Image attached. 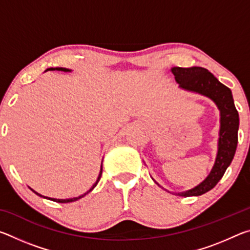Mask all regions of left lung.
Here are the masks:
<instances>
[{"label": "left lung", "instance_id": "8db88e82", "mask_svg": "<svg viewBox=\"0 0 250 250\" xmlns=\"http://www.w3.org/2000/svg\"><path fill=\"white\" fill-rule=\"evenodd\" d=\"M171 71L174 75L176 83L180 84V88L208 97L216 104L221 111L218 151L213 168L208 176L195 188L176 193V195L184 197L198 196L210 191L218 183L234 159L238 142L239 116L229 88L219 83L218 79L207 69L203 67H173Z\"/></svg>", "mask_w": 250, "mask_h": 250}]
</instances>
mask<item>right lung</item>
I'll use <instances>...</instances> for the list:
<instances>
[{"mask_svg": "<svg viewBox=\"0 0 250 250\" xmlns=\"http://www.w3.org/2000/svg\"><path fill=\"white\" fill-rule=\"evenodd\" d=\"M47 70H59V71H71L70 69H67V68H62V67H56V68H48ZM101 174H103V164H101V168H100V172H99V175H98V179H97V181H96V183L91 186V188L89 189V191H87L86 193L84 194H83V195H80V196H78V197H73V198H66V200H59V198H50V197H47V196H43V195H41L40 193H37V192H35L34 191V189H32V191L36 194V195H39V196H41V197H44V198H47V200H50V201H54V202H57V203H70V202H75V201H77V200H79V198H82V197H83L84 195H86V194H88L89 192H91L92 189H94L95 188H96V185L98 184V182H99V180H100V177H101Z\"/></svg>", "mask_w": 250, "mask_h": 250, "instance_id": "right-lung-1", "label": "right lung"}]
</instances>
